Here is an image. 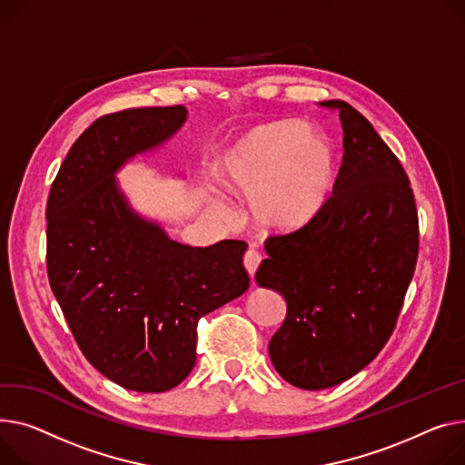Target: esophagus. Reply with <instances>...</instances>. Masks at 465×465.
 Returning <instances> with one entry per match:
<instances>
[{
    "mask_svg": "<svg viewBox=\"0 0 465 465\" xmlns=\"http://www.w3.org/2000/svg\"><path fill=\"white\" fill-rule=\"evenodd\" d=\"M242 263H244V269L249 271V274L254 276V272L258 271V267H260V263H262V254H260L258 251H254V249L246 251V254H244V258H242Z\"/></svg>",
    "mask_w": 465,
    "mask_h": 465,
    "instance_id": "obj_1",
    "label": "esophagus"
}]
</instances>
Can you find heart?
I'll list each match as a JSON object with an SVG mask.
<instances>
[{"mask_svg":"<svg viewBox=\"0 0 465 465\" xmlns=\"http://www.w3.org/2000/svg\"><path fill=\"white\" fill-rule=\"evenodd\" d=\"M336 175L331 140L304 123H269L241 136L219 163V179L251 196V214L265 232H297L327 205Z\"/></svg>","mask_w":465,"mask_h":465,"instance_id":"heart-1","label":"heart"}]
</instances>
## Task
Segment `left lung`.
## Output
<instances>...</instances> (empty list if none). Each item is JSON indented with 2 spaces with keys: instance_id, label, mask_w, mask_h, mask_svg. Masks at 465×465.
<instances>
[{
  "instance_id": "8db88e82",
  "label": "left lung",
  "mask_w": 465,
  "mask_h": 465,
  "mask_svg": "<svg viewBox=\"0 0 465 465\" xmlns=\"http://www.w3.org/2000/svg\"><path fill=\"white\" fill-rule=\"evenodd\" d=\"M340 110L344 159L323 211L269 237L256 282L286 301L269 357L288 383L322 391L355 376L387 344L413 278L419 219L410 179L362 114Z\"/></svg>"
}]
</instances>
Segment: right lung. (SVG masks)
Instances as JSON below:
<instances>
[{
	"label": "right lung",
	"instance_id": "add662e5",
	"mask_svg": "<svg viewBox=\"0 0 465 465\" xmlns=\"http://www.w3.org/2000/svg\"><path fill=\"white\" fill-rule=\"evenodd\" d=\"M184 106L103 115L73 143L46 203L52 292L85 359L110 381L164 392L196 362L202 316L249 290L246 242L191 246L133 209L115 173L159 149Z\"/></svg>",
	"mask_w": 465,
	"mask_h": 465
}]
</instances>
